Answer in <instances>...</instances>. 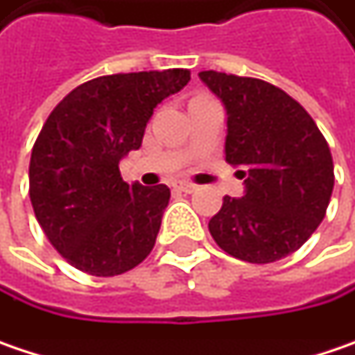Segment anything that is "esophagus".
Segmentation results:
<instances>
[{
	"instance_id": "esophagus-1",
	"label": "esophagus",
	"mask_w": 355,
	"mask_h": 355,
	"mask_svg": "<svg viewBox=\"0 0 355 355\" xmlns=\"http://www.w3.org/2000/svg\"><path fill=\"white\" fill-rule=\"evenodd\" d=\"M175 190L184 191V193H191V191L198 190V186H193V184H190V182H180V184L175 186Z\"/></svg>"
}]
</instances>
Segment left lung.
Returning <instances> with one entry per match:
<instances>
[{
	"mask_svg": "<svg viewBox=\"0 0 355 355\" xmlns=\"http://www.w3.org/2000/svg\"><path fill=\"white\" fill-rule=\"evenodd\" d=\"M200 80L226 109V162L239 165L244 196H224L208 228L216 244L246 263H275L301 248L321 224L334 159L315 121L279 87L214 70Z\"/></svg>",
	"mask_w": 355,
	"mask_h": 355,
	"instance_id": "left-lung-1",
	"label": "left lung"
}]
</instances>
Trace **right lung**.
<instances>
[{
  "label": "right lung",
  "instance_id": "add662e5",
  "mask_svg": "<svg viewBox=\"0 0 355 355\" xmlns=\"http://www.w3.org/2000/svg\"><path fill=\"white\" fill-rule=\"evenodd\" d=\"M190 70L98 76L68 92L46 119L30 159V200L52 246L72 266L114 277L153 250L169 188L121 178L153 109L182 90Z\"/></svg>",
  "mask_w": 355,
  "mask_h": 355
}]
</instances>
